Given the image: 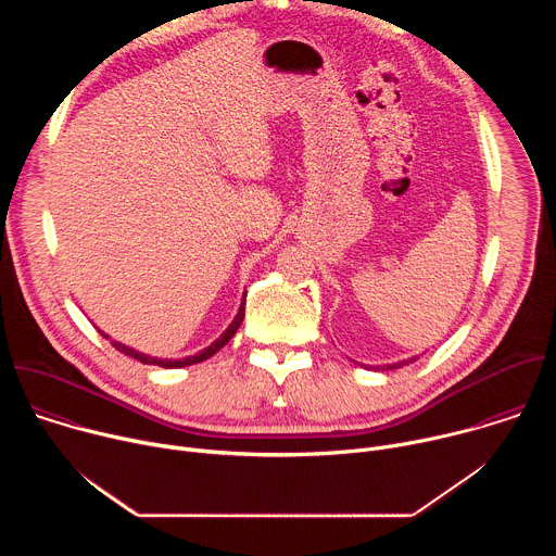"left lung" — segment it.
<instances>
[{
	"mask_svg": "<svg viewBox=\"0 0 556 556\" xmlns=\"http://www.w3.org/2000/svg\"><path fill=\"white\" fill-rule=\"evenodd\" d=\"M412 361H416V358H409V361H405V363H412ZM403 363H399V365H389V369H393V367H401Z\"/></svg>",
	"mask_w": 556,
	"mask_h": 556,
	"instance_id": "1",
	"label": "left lung"
}]
</instances>
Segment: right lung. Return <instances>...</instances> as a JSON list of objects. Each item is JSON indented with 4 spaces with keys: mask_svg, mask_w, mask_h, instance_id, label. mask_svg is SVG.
<instances>
[{
    "mask_svg": "<svg viewBox=\"0 0 556 556\" xmlns=\"http://www.w3.org/2000/svg\"><path fill=\"white\" fill-rule=\"evenodd\" d=\"M244 312H247V294H244V301H242V305H240V312H237V316L232 319V324L226 328V332L215 341V343H211L206 350H202L200 354H195V356H187V358H182V361H167V358H153V356H147V354H140V352H136V350H131V348H127V345H123V343H118V341H112V345L118 350V352H123V354H127V356H131V358H136V361H140V363H144V365H161V367H167V369H174V367H187V365H195V363H202V361H206V358H211L215 352H219L232 337H235V332H237V328L242 326V321H244ZM105 337V334H103ZM108 339V337H105Z\"/></svg>",
    "mask_w": 556,
    "mask_h": 556,
    "instance_id": "1",
    "label": "right lung"
}]
</instances>
